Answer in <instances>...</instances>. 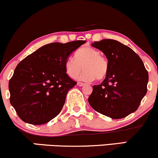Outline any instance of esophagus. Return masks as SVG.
<instances>
[{
  "mask_svg": "<svg viewBox=\"0 0 158 158\" xmlns=\"http://www.w3.org/2000/svg\"><path fill=\"white\" fill-rule=\"evenodd\" d=\"M85 83H83L82 82H77V85L78 86H83V85H84Z\"/></svg>",
  "mask_w": 158,
  "mask_h": 158,
  "instance_id": "1",
  "label": "esophagus"
}]
</instances>
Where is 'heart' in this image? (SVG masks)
Listing matches in <instances>:
<instances>
[{
    "label": "heart",
    "mask_w": 158,
    "mask_h": 158,
    "mask_svg": "<svg viewBox=\"0 0 158 158\" xmlns=\"http://www.w3.org/2000/svg\"><path fill=\"white\" fill-rule=\"evenodd\" d=\"M65 67L67 75L73 79L77 78L83 69L81 75L83 81H91L95 78L101 81L108 75L109 64L108 59L98 50L84 46L76 51L75 58H67Z\"/></svg>",
    "instance_id": "heart-1"
}]
</instances>
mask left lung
<instances>
[{
  "label": "left lung",
  "instance_id": "8db88e82",
  "mask_svg": "<svg viewBox=\"0 0 158 158\" xmlns=\"http://www.w3.org/2000/svg\"><path fill=\"white\" fill-rule=\"evenodd\" d=\"M91 45L108 60V73L100 85H93L89 102L94 110L114 119L135 112L147 91L149 75L143 61L131 48L114 40Z\"/></svg>",
  "mask_w": 158,
  "mask_h": 158
}]
</instances>
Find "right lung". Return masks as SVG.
I'll return each mask as SVG.
<instances>
[{
	"label": "right lung",
	"instance_id": "obj_1",
	"mask_svg": "<svg viewBox=\"0 0 158 158\" xmlns=\"http://www.w3.org/2000/svg\"><path fill=\"white\" fill-rule=\"evenodd\" d=\"M85 42L45 44L17 64L9 89L11 105L23 122L40 125L59 114L68 91L77 84L67 75L66 61Z\"/></svg>",
	"mask_w": 158,
	"mask_h": 158
}]
</instances>
